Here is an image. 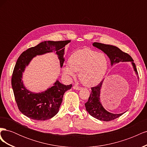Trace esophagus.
Masks as SVG:
<instances>
[{
    "instance_id": "34e87169",
    "label": "esophagus",
    "mask_w": 147,
    "mask_h": 147,
    "mask_svg": "<svg viewBox=\"0 0 147 147\" xmlns=\"http://www.w3.org/2000/svg\"><path fill=\"white\" fill-rule=\"evenodd\" d=\"M73 89H74V90H81L82 88L80 86H78L77 85H74L73 86Z\"/></svg>"
}]
</instances>
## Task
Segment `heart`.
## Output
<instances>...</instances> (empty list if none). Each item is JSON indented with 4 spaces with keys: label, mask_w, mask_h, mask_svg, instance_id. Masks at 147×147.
<instances>
[{
    "label": "heart",
    "mask_w": 147,
    "mask_h": 147,
    "mask_svg": "<svg viewBox=\"0 0 147 147\" xmlns=\"http://www.w3.org/2000/svg\"><path fill=\"white\" fill-rule=\"evenodd\" d=\"M108 65L109 61L104 53L84 48L71 55L69 65H64L63 72L70 77H74L75 72H79L80 82L84 85L91 86L103 80Z\"/></svg>",
    "instance_id": "obj_1"
}]
</instances>
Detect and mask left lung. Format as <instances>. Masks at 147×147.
<instances>
[{"instance_id": "8db88e82", "label": "left lung", "mask_w": 147, "mask_h": 147, "mask_svg": "<svg viewBox=\"0 0 147 147\" xmlns=\"http://www.w3.org/2000/svg\"><path fill=\"white\" fill-rule=\"evenodd\" d=\"M92 45L100 49L107 55L110 60L112 66L113 64L119 63V62H131L133 68L139 78V75H138L136 64L134 63V60L127 53L122 51L118 47L113 45H106V44L97 42L93 43ZM103 82L104 80L100 82L98 85L91 88V94L89 97L88 102H86L84 105H85L86 111L92 117L100 121H110L121 116L126 112L122 113L114 114L108 112L104 108L100 100V89Z\"/></svg>"}]
</instances>
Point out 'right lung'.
Returning a JSON list of instances; mask_svg holds the SVG:
<instances>
[{
  "instance_id": "right-lung-1",
  "label": "right lung",
  "mask_w": 147,
  "mask_h": 147,
  "mask_svg": "<svg viewBox=\"0 0 147 147\" xmlns=\"http://www.w3.org/2000/svg\"><path fill=\"white\" fill-rule=\"evenodd\" d=\"M70 42L45 41L31 47L20 56L15 64L11 77V86L15 100L20 112L28 118L43 121L50 119L58 113L64 94L72 88V84L64 85L58 80L45 91L35 93L30 91L23 84V73L30 62L37 55L56 52L61 67L64 62V47Z\"/></svg>"
}]
</instances>
